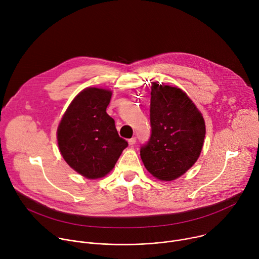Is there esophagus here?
Instances as JSON below:
<instances>
[{
	"label": "esophagus",
	"instance_id": "esophagus-1",
	"mask_svg": "<svg viewBox=\"0 0 259 259\" xmlns=\"http://www.w3.org/2000/svg\"><path fill=\"white\" fill-rule=\"evenodd\" d=\"M135 142H136V138H135V137H132V138H130V139L128 140L129 145H133V144H135Z\"/></svg>",
	"mask_w": 259,
	"mask_h": 259
}]
</instances>
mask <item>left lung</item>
I'll return each instance as SVG.
<instances>
[{
  "mask_svg": "<svg viewBox=\"0 0 259 259\" xmlns=\"http://www.w3.org/2000/svg\"><path fill=\"white\" fill-rule=\"evenodd\" d=\"M151 95L152 135L141 147L140 158L154 177L172 181L198 161L205 121L193 100L176 86L153 82Z\"/></svg>",
  "mask_w": 259,
  "mask_h": 259,
  "instance_id": "8db88e82",
  "label": "left lung"
}]
</instances>
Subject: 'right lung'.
I'll list each match as a JSON object with an SVG mask.
<instances>
[{
    "mask_svg": "<svg viewBox=\"0 0 259 259\" xmlns=\"http://www.w3.org/2000/svg\"><path fill=\"white\" fill-rule=\"evenodd\" d=\"M113 92L87 87L71 100L57 128L59 152L67 165L88 179L112 171L128 146L106 114Z\"/></svg>",
    "mask_w": 259,
    "mask_h": 259,
    "instance_id": "right-lung-1",
    "label": "right lung"
}]
</instances>
